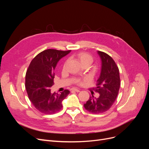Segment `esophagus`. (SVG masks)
Returning <instances> with one entry per match:
<instances>
[{"instance_id":"34e87169","label":"esophagus","mask_w":149,"mask_h":149,"mask_svg":"<svg viewBox=\"0 0 149 149\" xmlns=\"http://www.w3.org/2000/svg\"><path fill=\"white\" fill-rule=\"evenodd\" d=\"M71 91H76V92H79L80 91V89H78L77 88H72L71 89Z\"/></svg>"}]
</instances>
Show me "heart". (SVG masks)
Segmentation results:
<instances>
[{"label":"heart","instance_id":"heart-1","mask_svg":"<svg viewBox=\"0 0 149 149\" xmlns=\"http://www.w3.org/2000/svg\"><path fill=\"white\" fill-rule=\"evenodd\" d=\"M79 58L81 62L84 61H92V58L87 53H80L79 55Z\"/></svg>","mask_w":149,"mask_h":149}]
</instances>
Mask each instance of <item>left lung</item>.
Segmentation results:
<instances>
[{
	"mask_svg": "<svg viewBox=\"0 0 149 149\" xmlns=\"http://www.w3.org/2000/svg\"><path fill=\"white\" fill-rule=\"evenodd\" d=\"M101 61V73L97 80L96 91L99 97L93 95L84 104V107L93 114L106 112L114 103L120 88V76L118 66L114 60L104 52L97 51Z\"/></svg>",
	"mask_w": 149,
	"mask_h": 149,
	"instance_id": "8db88e82",
	"label": "left lung"
}]
</instances>
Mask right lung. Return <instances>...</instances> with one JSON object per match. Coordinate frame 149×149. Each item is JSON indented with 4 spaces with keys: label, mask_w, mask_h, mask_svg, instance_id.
<instances>
[{
    "label": "right lung",
    "mask_w": 149,
    "mask_h": 149,
    "mask_svg": "<svg viewBox=\"0 0 149 149\" xmlns=\"http://www.w3.org/2000/svg\"><path fill=\"white\" fill-rule=\"evenodd\" d=\"M68 51L48 49L40 53L31 61L25 76V88L30 101L35 107L43 114H51L59 111L62 101L70 91L65 90L60 94L51 93L55 70L58 62Z\"/></svg>",
    "instance_id": "right-lung-1"
}]
</instances>
